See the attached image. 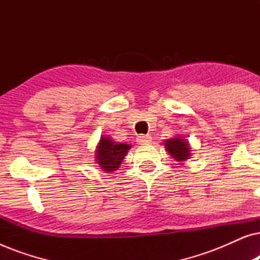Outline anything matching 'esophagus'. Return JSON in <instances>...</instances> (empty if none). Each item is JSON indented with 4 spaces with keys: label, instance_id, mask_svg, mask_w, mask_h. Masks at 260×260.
Returning <instances> with one entry per match:
<instances>
[{
    "label": "esophagus",
    "instance_id": "esophagus-1",
    "mask_svg": "<svg viewBox=\"0 0 260 260\" xmlns=\"http://www.w3.org/2000/svg\"><path fill=\"white\" fill-rule=\"evenodd\" d=\"M150 141H151V137L149 136V135H140V136H137V143L138 144L149 143Z\"/></svg>",
    "mask_w": 260,
    "mask_h": 260
}]
</instances>
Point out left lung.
I'll list each match as a JSON object with an SVG mask.
<instances>
[{
    "label": "left lung",
    "mask_w": 260,
    "mask_h": 260,
    "mask_svg": "<svg viewBox=\"0 0 260 260\" xmlns=\"http://www.w3.org/2000/svg\"><path fill=\"white\" fill-rule=\"evenodd\" d=\"M166 150L176 162H184L191 156V148L188 140L182 136H175L173 138L165 140Z\"/></svg>",
    "instance_id": "8db88e82"
}]
</instances>
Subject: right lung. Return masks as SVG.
Instances as JSON below:
<instances>
[{
  "label": "right lung",
  "mask_w": 260,
  "mask_h": 260,
  "mask_svg": "<svg viewBox=\"0 0 260 260\" xmlns=\"http://www.w3.org/2000/svg\"><path fill=\"white\" fill-rule=\"evenodd\" d=\"M131 145L115 142L110 136L103 135L94 150V161L105 173L116 172L122 165Z\"/></svg>",
  "instance_id": "add662e5"
}]
</instances>
